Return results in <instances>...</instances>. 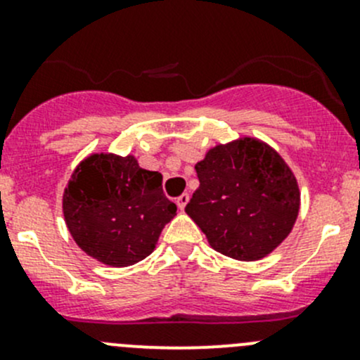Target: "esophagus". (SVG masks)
Wrapping results in <instances>:
<instances>
[{
	"label": "esophagus",
	"mask_w": 360,
	"mask_h": 360,
	"mask_svg": "<svg viewBox=\"0 0 360 360\" xmlns=\"http://www.w3.org/2000/svg\"><path fill=\"white\" fill-rule=\"evenodd\" d=\"M188 202H190V195H188V193H183L181 197H177V200H176L177 207H179L181 210H184V207H186Z\"/></svg>",
	"instance_id": "obj_1"
}]
</instances>
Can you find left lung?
I'll return each instance as SVG.
<instances>
[{
  "mask_svg": "<svg viewBox=\"0 0 360 360\" xmlns=\"http://www.w3.org/2000/svg\"><path fill=\"white\" fill-rule=\"evenodd\" d=\"M195 170L200 186L184 210L217 252L256 261L291 233L300 188L288 163L268 144L250 137L219 144Z\"/></svg>",
  "mask_w": 360,
  "mask_h": 360,
  "instance_id": "left-lung-1",
  "label": "left lung"
}]
</instances>
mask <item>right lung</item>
<instances>
[{
    "label": "right lung",
    "mask_w": 360,
    "mask_h": 360,
    "mask_svg": "<svg viewBox=\"0 0 360 360\" xmlns=\"http://www.w3.org/2000/svg\"><path fill=\"white\" fill-rule=\"evenodd\" d=\"M76 244L110 266H129L153 252L176 203L163 195L162 174L134 157L92 155L76 167L63 198Z\"/></svg>",
    "instance_id": "add662e5"
}]
</instances>
